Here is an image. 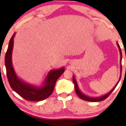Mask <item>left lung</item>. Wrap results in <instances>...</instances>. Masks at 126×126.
Listing matches in <instances>:
<instances>
[{
    "mask_svg": "<svg viewBox=\"0 0 126 126\" xmlns=\"http://www.w3.org/2000/svg\"><path fill=\"white\" fill-rule=\"evenodd\" d=\"M117 45H118V47L119 48V49L120 54V76L119 80L118 82H117L115 87H113L112 89V90L110 91V92H108L107 94H104V95H103L102 96H100V97H89V96L85 95V94H84L83 93H82L81 92V91H80V89H79V88L78 85H77V83L76 82V79H75V77L73 76V83L75 84V89L76 93L77 94V96H78L80 98H81V99L82 100H85V101H92V102H97V101H100L104 100L107 99V98L108 96L110 95V94H111V93L113 92L115 88H116L117 85H118L119 83V82L120 79H121V74H122V51H121V49H120V47L118 43H117Z\"/></svg>",
    "mask_w": 126,
    "mask_h": 126,
    "instance_id": "8db88e82",
    "label": "left lung"
}]
</instances>
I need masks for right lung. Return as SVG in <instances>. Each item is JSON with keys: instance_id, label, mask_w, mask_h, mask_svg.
<instances>
[{"instance_id": "right-lung-1", "label": "right lung", "mask_w": 126, "mask_h": 126, "mask_svg": "<svg viewBox=\"0 0 126 126\" xmlns=\"http://www.w3.org/2000/svg\"><path fill=\"white\" fill-rule=\"evenodd\" d=\"M15 34H14L10 39L5 56V66L8 82L11 88L26 100L37 101L46 99L52 94L57 80L65 71V68L49 72L44 81V85L41 87H35L23 81L17 77L12 63V51Z\"/></svg>"}]
</instances>
